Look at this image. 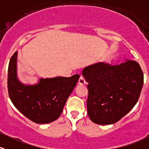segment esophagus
I'll list each match as a JSON object with an SVG mask.
<instances>
[{"mask_svg": "<svg viewBox=\"0 0 149 149\" xmlns=\"http://www.w3.org/2000/svg\"><path fill=\"white\" fill-rule=\"evenodd\" d=\"M85 83H86V81H85L84 78L83 76H81L79 79V84L84 85V84H85Z\"/></svg>", "mask_w": 149, "mask_h": 149, "instance_id": "obj_1", "label": "esophagus"}]
</instances>
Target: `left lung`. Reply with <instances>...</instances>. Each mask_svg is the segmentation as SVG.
<instances>
[{
    "label": "left lung",
    "mask_w": 149,
    "mask_h": 149,
    "mask_svg": "<svg viewBox=\"0 0 149 149\" xmlns=\"http://www.w3.org/2000/svg\"><path fill=\"white\" fill-rule=\"evenodd\" d=\"M82 75L88 83V115L100 125L116 123L129 113L143 85L141 66L133 60L117 65L95 63L84 68Z\"/></svg>",
    "instance_id": "obj_1"
}]
</instances>
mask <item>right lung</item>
I'll use <instances>...</instances> for the list:
<instances>
[{"label": "right lung", "mask_w": 149, "mask_h": 149, "mask_svg": "<svg viewBox=\"0 0 149 149\" xmlns=\"http://www.w3.org/2000/svg\"><path fill=\"white\" fill-rule=\"evenodd\" d=\"M17 54L10 60L8 90L14 106L24 116L37 124H48L58 119L79 79L71 77L41 78L34 85L22 84L17 77Z\"/></svg>", "instance_id": "right-lung-1"}]
</instances>
